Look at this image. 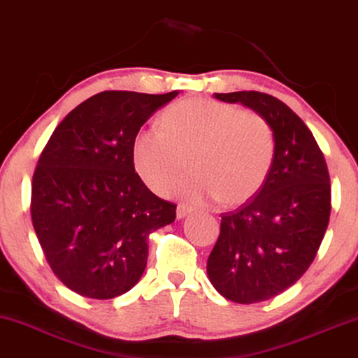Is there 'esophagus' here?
<instances>
[{"mask_svg": "<svg viewBox=\"0 0 358 358\" xmlns=\"http://www.w3.org/2000/svg\"><path fill=\"white\" fill-rule=\"evenodd\" d=\"M190 211H192L190 206L184 205V203H179L178 208H176V216H178V220H182V217L187 216Z\"/></svg>", "mask_w": 358, "mask_h": 358, "instance_id": "obj_1", "label": "esophagus"}]
</instances>
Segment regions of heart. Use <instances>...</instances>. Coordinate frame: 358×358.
<instances>
[{
	"label": "heart",
	"mask_w": 358,
	"mask_h": 358,
	"mask_svg": "<svg viewBox=\"0 0 358 358\" xmlns=\"http://www.w3.org/2000/svg\"><path fill=\"white\" fill-rule=\"evenodd\" d=\"M273 158V129L260 113L211 98L176 103L162 127L142 129L132 143L138 178L162 196L178 187L189 159L195 176L182 194L195 203H245L265 185Z\"/></svg>",
	"instance_id": "heart-1"
}]
</instances>
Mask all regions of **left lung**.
Here are the masks:
<instances>
[{
  "mask_svg": "<svg viewBox=\"0 0 358 358\" xmlns=\"http://www.w3.org/2000/svg\"><path fill=\"white\" fill-rule=\"evenodd\" d=\"M215 96L260 113L273 129L266 182L253 199L221 215L220 237L206 262L222 297L257 303L297 282L317 257L331 213L329 173L313 134L286 103L255 90Z\"/></svg>",
  "mask_w": 358,
  "mask_h": 358,
  "instance_id": "obj_1",
  "label": "left lung"
}]
</instances>
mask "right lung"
I'll list each match as a JSON object with an SVG mask.
<instances>
[{
  "label": "right lung",
  "instance_id": "right-lung-1",
  "mask_svg": "<svg viewBox=\"0 0 358 358\" xmlns=\"http://www.w3.org/2000/svg\"><path fill=\"white\" fill-rule=\"evenodd\" d=\"M176 95L96 93L58 124L40 155L35 234L55 276L82 297L131 291L147 266L148 236L176 220V205L148 190L132 159L141 127Z\"/></svg>",
  "mask_w": 358,
  "mask_h": 358
}]
</instances>
